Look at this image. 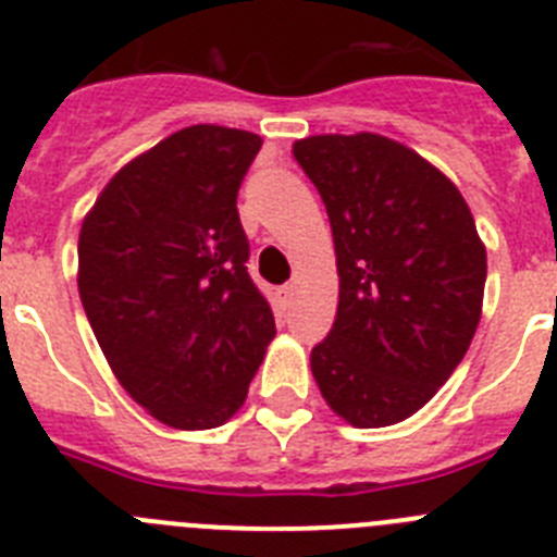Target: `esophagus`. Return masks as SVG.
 <instances>
[{
	"label": "esophagus",
	"mask_w": 557,
	"mask_h": 557,
	"mask_svg": "<svg viewBox=\"0 0 557 557\" xmlns=\"http://www.w3.org/2000/svg\"><path fill=\"white\" fill-rule=\"evenodd\" d=\"M278 298H282V304L287 309L293 307V304H295V287H293V284H284V287L278 289Z\"/></svg>",
	"instance_id": "esophagus-1"
}]
</instances>
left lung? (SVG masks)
I'll return each instance as SVG.
<instances>
[{
    "label": "left lung",
    "instance_id": "1",
    "mask_svg": "<svg viewBox=\"0 0 557 557\" xmlns=\"http://www.w3.org/2000/svg\"><path fill=\"white\" fill-rule=\"evenodd\" d=\"M293 156L326 203L339 275L314 382L351 426L398 424L469 351L485 245L457 186L410 147L332 133L295 141Z\"/></svg>",
    "mask_w": 557,
    "mask_h": 557
}]
</instances>
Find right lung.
<instances>
[{"mask_svg": "<svg viewBox=\"0 0 557 557\" xmlns=\"http://www.w3.org/2000/svg\"><path fill=\"white\" fill-rule=\"evenodd\" d=\"M259 147L236 127H184L122 166L83 220L88 323L133 401L175 430L225 424L275 337L236 211Z\"/></svg>", "mask_w": 557, "mask_h": 557, "instance_id": "obj_1", "label": "right lung"}]
</instances>
